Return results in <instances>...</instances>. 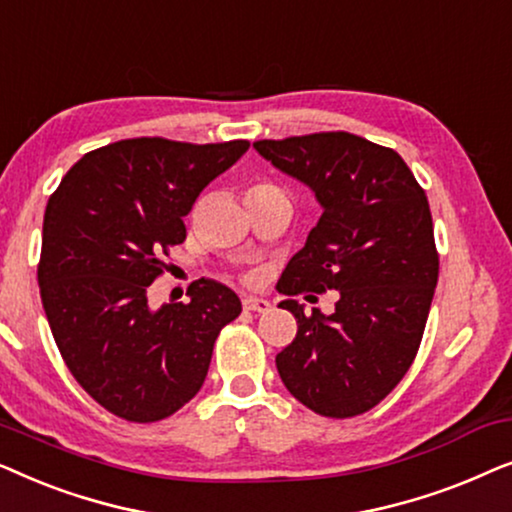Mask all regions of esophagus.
Instances as JSON below:
<instances>
[{
	"label": "esophagus",
	"instance_id": "1",
	"mask_svg": "<svg viewBox=\"0 0 512 512\" xmlns=\"http://www.w3.org/2000/svg\"><path fill=\"white\" fill-rule=\"evenodd\" d=\"M244 310L247 312H268L270 310V303L265 298H256V296H247L242 300Z\"/></svg>",
	"mask_w": 512,
	"mask_h": 512
}]
</instances>
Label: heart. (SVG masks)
I'll return each instance as SVG.
<instances>
[{
  "instance_id": "heart-1",
  "label": "heart",
  "mask_w": 512,
  "mask_h": 512,
  "mask_svg": "<svg viewBox=\"0 0 512 512\" xmlns=\"http://www.w3.org/2000/svg\"><path fill=\"white\" fill-rule=\"evenodd\" d=\"M258 191H279V188L275 184H270V181H258V184L249 188V193H258ZM279 193H282V191H279Z\"/></svg>"
}]
</instances>
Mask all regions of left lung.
Returning a JSON list of instances; mask_svg holds the SVG:
<instances>
[{
	"label": "left lung",
	"instance_id": "1",
	"mask_svg": "<svg viewBox=\"0 0 512 512\" xmlns=\"http://www.w3.org/2000/svg\"><path fill=\"white\" fill-rule=\"evenodd\" d=\"M256 151L307 184L324 207L277 289L298 321L277 370L293 398L347 419L387 398L415 361L438 284L424 188L394 149L352 132L261 139ZM335 290L336 312L305 315L292 298ZM310 297H308L309 299Z\"/></svg>",
	"mask_w": 512,
	"mask_h": 512
}]
</instances>
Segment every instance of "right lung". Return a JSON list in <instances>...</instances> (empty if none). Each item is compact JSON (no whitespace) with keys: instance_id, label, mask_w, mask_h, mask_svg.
Returning a JSON list of instances; mask_svg holds the SVG:
<instances>
[{"instance_id":"1","label":"right lung","mask_w":512,"mask_h":512,"mask_svg":"<svg viewBox=\"0 0 512 512\" xmlns=\"http://www.w3.org/2000/svg\"><path fill=\"white\" fill-rule=\"evenodd\" d=\"M247 139L188 144L135 137L90 151L48 198L37 279L62 361L125 422L170 417L205 382L221 328L240 317L228 286L198 279L188 303L149 307L184 216Z\"/></svg>"}]
</instances>
